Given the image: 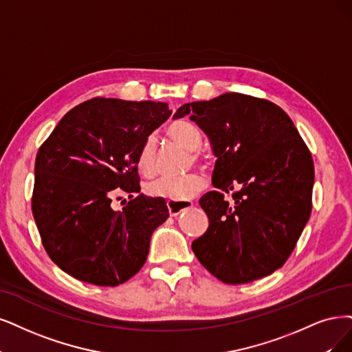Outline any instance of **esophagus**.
<instances>
[{
	"label": "esophagus",
	"instance_id": "1",
	"mask_svg": "<svg viewBox=\"0 0 352 352\" xmlns=\"http://www.w3.org/2000/svg\"><path fill=\"white\" fill-rule=\"evenodd\" d=\"M168 212L171 216H178L181 212H186L192 207V201H175V200H168L166 201Z\"/></svg>",
	"mask_w": 352,
	"mask_h": 352
}]
</instances>
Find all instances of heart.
Wrapping results in <instances>:
<instances>
[{
    "label": "heart",
    "mask_w": 352,
    "mask_h": 352,
    "mask_svg": "<svg viewBox=\"0 0 352 352\" xmlns=\"http://www.w3.org/2000/svg\"><path fill=\"white\" fill-rule=\"evenodd\" d=\"M168 135L188 151L200 149L203 142L200 130L186 120H177L169 124ZM194 160H197V156H194ZM138 168L143 175H153L156 169V140L153 136L142 143L138 153ZM204 186L206 179L203 175L192 173L184 177H161L146 186V192L155 199L181 201L196 196Z\"/></svg>",
    "instance_id": "obj_1"
}]
</instances>
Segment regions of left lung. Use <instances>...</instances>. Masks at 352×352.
<instances>
[{"label":"left lung","instance_id":"1","mask_svg":"<svg viewBox=\"0 0 352 352\" xmlns=\"http://www.w3.org/2000/svg\"><path fill=\"white\" fill-rule=\"evenodd\" d=\"M187 114L212 143V183L220 190L199 201L209 228L191 243L192 252L226 284L272 274L310 217L315 168L306 143L285 111L264 98L226 93L187 102L174 119ZM235 188L229 204L223 193Z\"/></svg>","mask_w":352,"mask_h":352}]
</instances>
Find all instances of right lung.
I'll use <instances>...</instances> for the list:
<instances>
[{
  "mask_svg": "<svg viewBox=\"0 0 352 352\" xmlns=\"http://www.w3.org/2000/svg\"><path fill=\"white\" fill-rule=\"evenodd\" d=\"M166 102L93 98L62 117L36 156L32 212L47 255L74 278L114 287L145 264L164 199L140 192L138 153ZM133 197L114 211L116 193Z\"/></svg>",
  "mask_w": 352,
  "mask_h": 352,
  "instance_id": "add662e5",
  "label": "right lung"
}]
</instances>
